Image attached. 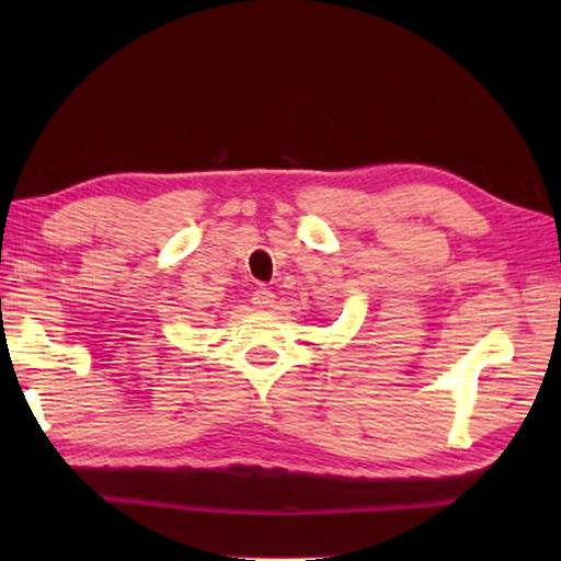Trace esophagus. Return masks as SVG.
I'll use <instances>...</instances> for the list:
<instances>
[{
    "instance_id": "obj_1",
    "label": "esophagus",
    "mask_w": 561,
    "mask_h": 561,
    "mask_svg": "<svg viewBox=\"0 0 561 561\" xmlns=\"http://www.w3.org/2000/svg\"><path fill=\"white\" fill-rule=\"evenodd\" d=\"M252 304H254V307H260V309L272 307L274 291L270 287H264V284H260V287H254V291H252Z\"/></svg>"
}]
</instances>
